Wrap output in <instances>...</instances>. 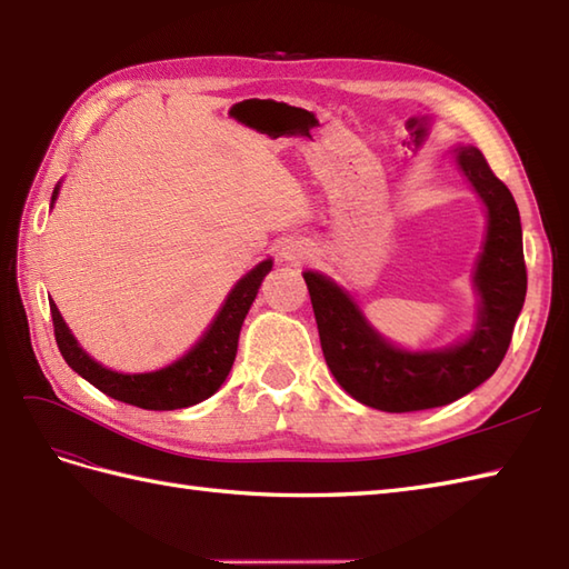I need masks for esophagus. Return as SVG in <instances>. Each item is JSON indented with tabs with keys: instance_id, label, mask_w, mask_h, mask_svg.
Instances as JSON below:
<instances>
[{
	"instance_id": "1",
	"label": "esophagus",
	"mask_w": 569,
	"mask_h": 569,
	"mask_svg": "<svg viewBox=\"0 0 569 569\" xmlns=\"http://www.w3.org/2000/svg\"><path fill=\"white\" fill-rule=\"evenodd\" d=\"M315 249L308 244V242H300V240H290L281 247V257L290 263H296V267H300L302 261H308L312 257Z\"/></svg>"
}]
</instances>
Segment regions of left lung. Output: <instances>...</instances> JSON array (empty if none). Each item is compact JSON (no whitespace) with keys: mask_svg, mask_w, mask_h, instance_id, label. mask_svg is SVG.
I'll use <instances>...</instances> for the list:
<instances>
[{"mask_svg":"<svg viewBox=\"0 0 569 569\" xmlns=\"http://www.w3.org/2000/svg\"><path fill=\"white\" fill-rule=\"evenodd\" d=\"M456 160L490 218L475 271L482 298L480 322L463 345L441 351L392 347L366 325L345 290L315 271L302 273L329 371L353 400L382 412L441 407L478 388L505 359L523 308L526 261L517 201L478 148H458Z\"/></svg>","mask_w":569,"mask_h":569,"instance_id":"obj_1","label":"left lung"}]
</instances>
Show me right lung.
I'll return each mask as SVG.
<instances>
[{"mask_svg":"<svg viewBox=\"0 0 569 569\" xmlns=\"http://www.w3.org/2000/svg\"><path fill=\"white\" fill-rule=\"evenodd\" d=\"M56 198L58 189L52 191V203H56ZM271 259L261 261L242 281H237L232 293L224 300V306L216 315L213 325L208 327L201 341L189 353H183L179 361L160 368V371L118 373L111 371V368H103L94 359H89L79 349L77 339L70 335L68 325L62 322L56 302H50L58 349L74 373L89 380L91 386L113 400L142 409H154V412H167V409H181L203 402L222 386V380L230 373L242 322L249 312V306L257 298L263 276L271 271Z\"/></svg>","mask_w":569,"mask_h":569,"instance_id":"right-lung-1","label":"right lung"}]
</instances>
